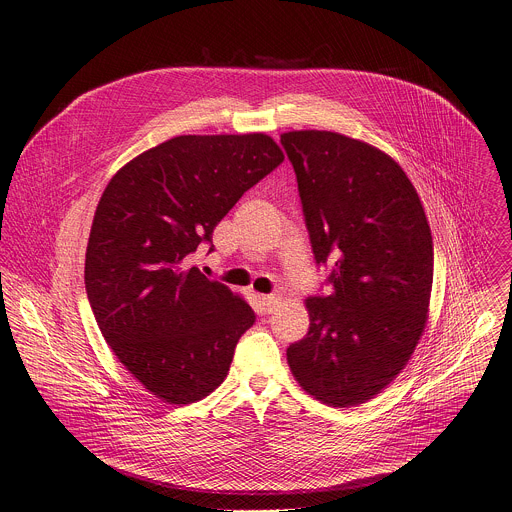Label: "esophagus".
<instances>
[{
  "label": "esophagus",
  "mask_w": 512,
  "mask_h": 512,
  "mask_svg": "<svg viewBox=\"0 0 512 512\" xmlns=\"http://www.w3.org/2000/svg\"><path fill=\"white\" fill-rule=\"evenodd\" d=\"M277 298L275 296H263L261 298V306H263V310L269 314V312H273L275 310V306H277Z\"/></svg>",
  "instance_id": "34e87169"
}]
</instances>
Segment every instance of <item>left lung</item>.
<instances>
[{
  "label": "left lung",
  "mask_w": 512,
  "mask_h": 512,
  "mask_svg": "<svg viewBox=\"0 0 512 512\" xmlns=\"http://www.w3.org/2000/svg\"><path fill=\"white\" fill-rule=\"evenodd\" d=\"M304 221L330 291L306 300L308 334L289 344L296 381L334 407L381 393L427 322L433 241L417 190L373 145L334 131H289Z\"/></svg>",
  "instance_id": "left-lung-1"
}]
</instances>
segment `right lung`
<instances>
[{"label": "right lung", "mask_w": 512, "mask_h": 512, "mask_svg": "<svg viewBox=\"0 0 512 512\" xmlns=\"http://www.w3.org/2000/svg\"><path fill=\"white\" fill-rule=\"evenodd\" d=\"M283 162L265 133L178 135L125 164L91 227L85 287L101 334L123 367L172 405L221 385L251 306L188 257L239 198Z\"/></svg>", "instance_id": "obj_1"}]
</instances>
